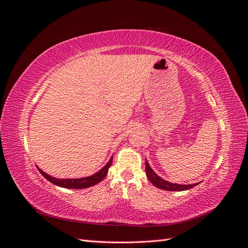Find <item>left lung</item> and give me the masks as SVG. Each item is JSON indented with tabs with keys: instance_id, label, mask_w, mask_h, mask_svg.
<instances>
[{
	"instance_id": "8db88e82",
	"label": "left lung",
	"mask_w": 248,
	"mask_h": 248,
	"mask_svg": "<svg viewBox=\"0 0 248 248\" xmlns=\"http://www.w3.org/2000/svg\"><path fill=\"white\" fill-rule=\"evenodd\" d=\"M146 175L148 179L150 180L153 185H155L157 188H160L163 190H169V191H183V190H188L192 187L197 186L199 183L196 184H188V185H184V184H177V183H170L167 180H163L160 178L156 172L152 170V168L150 167V164L148 160L146 159Z\"/></svg>"
}]
</instances>
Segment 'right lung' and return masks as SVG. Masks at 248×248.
I'll return each instance as SVG.
<instances>
[{
    "label": "right lung",
    "mask_w": 248,
    "mask_h": 248,
    "mask_svg": "<svg viewBox=\"0 0 248 248\" xmlns=\"http://www.w3.org/2000/svg\"><path fill=\"white\" fill-rule=\"evenodd\" d=\"M112 162V156L110 157V159L108 160V162L100 170H98L97 172H95L94 175L89 176V177H85V178H78V179H59V178H55L51 177L46 172H44L42 170H40L38 168V170L40 171V174L47 179L49 182H51L52 184L58 185L60 187H64V188H71V189H82V188H89V187L94 186L97 183L101 182L103 178L107 176L108 169L111 166Z\"/></svg>",
    "instance_id": "1"
}]
</instances>
